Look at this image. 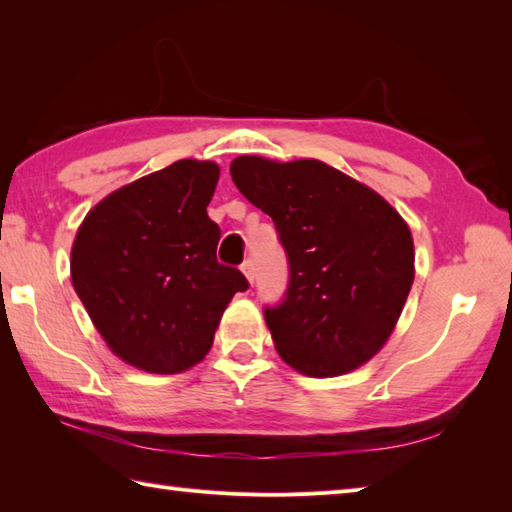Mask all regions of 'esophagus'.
I'll return each mask as SVG.
<instances>
[{"label": "esophagus", "instance_id": "esophagus-1", "mask_svg": "<svg viewBox=\"0 0 512 512\" xmlns=\"http://www.w3.org/2000/svg\"><path fill=\"white\" fill-rule=\"evenodd\" d=\"M242 273H244V277L248 279V284H253V279H255V268H253V262H244L242 264Z\"/></svg>", "mask_w": 512, "mask_h": 512}]
</instances>
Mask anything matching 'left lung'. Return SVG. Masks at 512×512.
<instances>
[{
  "mask_svg": "<svg viewBox=\"0 0 512 512\" xmlns=\"http://www.w3.org/2000/svg\"><path fill=\"white\" fill-rule=\"evenodd\" d=\"M231 178L273 217L290 286L266 325L279 356L303 376L332 378L389 341L416 277L409 224L372 187L301 158L237 156Z\"/></svg>",
  "mask_w": 512,
  "mask_h": 512,
  "instance_id": "1",
  "label": "left lung"
}]
</instances>
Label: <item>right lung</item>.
Here are the masks:
<instances>
[{"mask_svg": "<svg viewBox=\"0 0 512 512\" xmlns=\"http://www.w3.org/2000/svg\"><path fill=\"white\" fill-rule=\"evenodd\" d=\"M220 167L178 160L92 206L76 231L70 279L96 332L121 361L180 374L209 354L235 292L248 288L217 264L220 226L209 206Z\"/></svg>", "mask_w": 512, "mask_h": 512, "instance_id": "obj_1", "label": "right lung"}]
</instances>
